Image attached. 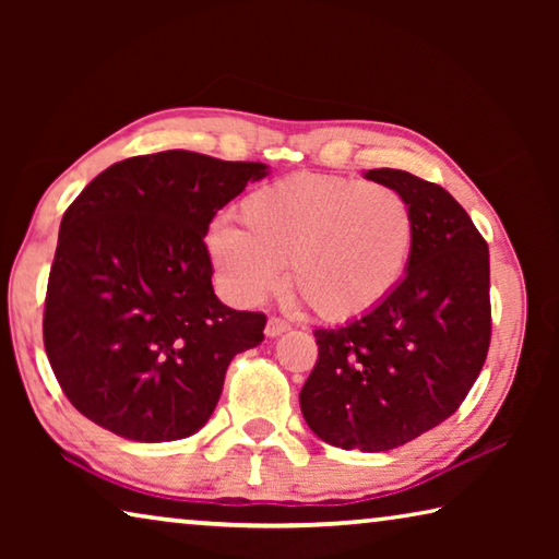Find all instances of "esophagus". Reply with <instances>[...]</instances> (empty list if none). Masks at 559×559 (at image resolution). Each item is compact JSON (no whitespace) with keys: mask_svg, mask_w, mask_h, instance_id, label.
<instances>
[{"mask_svg":"<svg viewBox=\"0 0 559 559\" xmlns=\"http://www.w3.org/2000/svg\"><path fill=\"white\" fill-rule=\"evenodd\" d=\"M286 330H290L288 320H283V318H278V316H271V318H269V323H266V335H269V337H278V335L286 333Z\"/></svg>","mask_w":559,"mask_h":559,"instance_id":"34e87169","label":"esophagus"}]
</instances>
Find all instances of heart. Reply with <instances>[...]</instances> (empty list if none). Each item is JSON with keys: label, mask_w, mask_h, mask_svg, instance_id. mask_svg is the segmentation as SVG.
I'll return each mask as SVG.
<instances>
[{"label": "heart", "mask_w": 559, "mask_h": 559, "mask_svg": "<svg viewBox=\"0 0 559 559\" xmlns=\"http://www.w3.org/2000/svg\"><path fill=\"white\" fill-rule=\"evenodd\" d=\"M241 229L219 222L206 249L224 286L243 302L290 288L325 320L372 313L400 288L416 243V216L390 185L296 173L253 189Z\"/></svg>", "instance_id": "obj_1"}]
</instances>
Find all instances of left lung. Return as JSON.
Wrapping results in <instances>:
<instances>
[{
    "label": "left lung",
    "instance_id": "obj_1",
    "mask_svg": "<svg viewBox=\"0 0 559 559\" xmlns=\"http://www.w3.org/2000/svg\"><path fill=\"white\" fill-rule=\"evenodd\" d=\"M409 200L406 276L372 313L313 330L318 359L300 412L340 449L390 451L439 427L466 400L490 345L488 243L447 189L404 169H370Z\"/></svg>",
    "mask_w": 559,
    "mask_h": 559
}]
</instances>
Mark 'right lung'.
<instances>
[{"label": "right lung", "instance_id": "1", "mask_svg": "<svg viewBox=\"0 0 559 559\" xmlns=\"http://www.w3.org/2000/svg\"><path fill=\"white\" fill-rule=\"evenodd\" d=\"M261 177V163L167 150L108 167L66 210L44 347L63 394L93 424L153 443L210 419L226 367L261 343L266 316L214 296L204 236Z\"/></svg>", "mask_w": 559, "mask_h": 559}]
</instances>
